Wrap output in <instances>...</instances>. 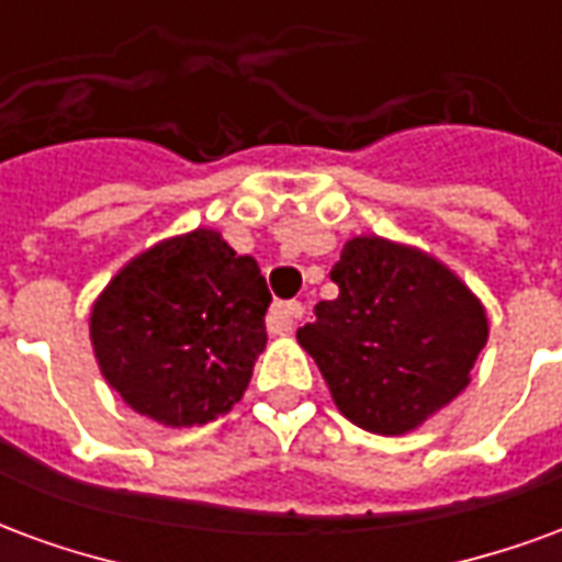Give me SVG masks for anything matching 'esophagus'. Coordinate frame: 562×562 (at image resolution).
Wrapping results in <instances>:
<instances>
[{"mask_svg":"<svg viewBox=\"0 0 562 562\" xmlns=\"http://www.w3.org/2000/svg\"><path fill=\"white\" fill-rule=\"evenodd\" d=\"M297 318H304V304H301V301L273 304L268 313V330L270 334H289Z\"/></svg>","mask_w":562,"mask_h":562,"instance_id":"obj_1","label":"esophagus"}]
</instances>
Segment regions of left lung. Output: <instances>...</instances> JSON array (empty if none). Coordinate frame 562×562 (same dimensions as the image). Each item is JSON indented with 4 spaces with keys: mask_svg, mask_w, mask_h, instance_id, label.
<instances>
[{
    "mask_svg": "<svg viewBox=\"0 0 562 562\" xmlns=\"http://www.w3.org/2000/svg\"><path fill=\"white\" fill-rule=\"evenodd\" d=\"M330 280L340 294L318 301L297 342L349 422L406 434L467 389L487 318L446 265L382 237H355Z\"/></svg>",
    "mask_w": 562,
    "mask_h": 562,
    "instance_id": "obj_1",
    "label": "left lung"
}]
</instances>
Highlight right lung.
<instances>
[{"label":"right lung","instance_id":"1","mask_svg":"<svg viewBox=\"0 0 562 562\" xmlns=\"http://www.w3.org/2000/svg\"><path fill=\"white\" fill-rule=\"evenodd\" d=\"M268 282L252 256L198 228L128 261L90 316L102 376L165 427L225 415L265 352Z\"/></svg>","mask_w":562,"mask_h":562}]
</instances>
